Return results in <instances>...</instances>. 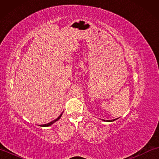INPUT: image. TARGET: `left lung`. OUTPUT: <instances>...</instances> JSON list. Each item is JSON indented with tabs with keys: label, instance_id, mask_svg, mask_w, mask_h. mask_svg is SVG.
I'll list each match as a JSON object with an SVG mask.
<instances>
[{
	"label": "left lung",
	"instance_id": "left-lung-1",
	"mask_svg": "<svg viewBox=\"0 0 159 159\" xmlns=\"http://www.w3.org/2000/svg\"><path fill=\"white\" fill-rule=\"evenodd\" d=\"M118 118H117V119H114V120H102L103 121H108V122H111V121H115V120H117Z\"/></svg>",
	"mask_w": 159,
	"mask_h": 159
}]
</instances>
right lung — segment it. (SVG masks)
<instances>
[{
  "instance_id": "1",
  "label": "right lung",
  "mask_w": 159,
  "mask_h": 159,
  "mask_svg": "<svg viewBox=\"0 0 159 159\" xmlns=\"http://www.w3.org/2000/svg\"><path fill=\"white\" fill-rule=\"evenodd\" d=\"M62 114H63V113L60 115V116L57 118L56 120H53V121H50V122H49V123H48V124H42V125H39L40 126H43V127H47V126H51V125L52 124H54L55 122H56L57 121H58L60 118H61V116H62Z\"/></svg>"
}]
</instances>
